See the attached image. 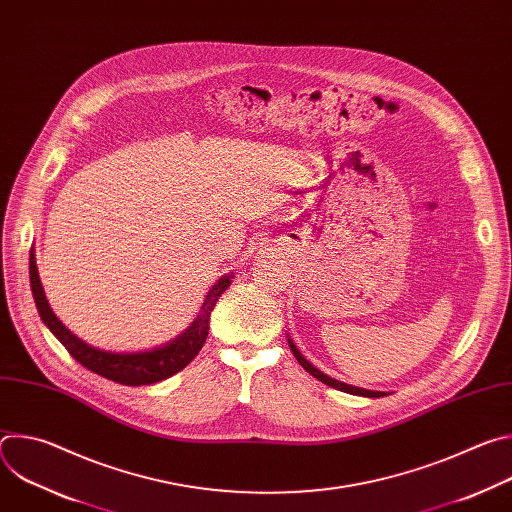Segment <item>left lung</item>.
I'll use <instances>...</instances> for the list:
<instances>
[{
    "label": "left lung",
    "mask_w": 512,
    "mask_h": 512,
    "mask_svg": "<svg viewBox=\"0 0 512 512\" xmlns=\"http://www.w3.org/2000/svg\"><path fill=\"white\" fill-rule=\"evenodd\" d=\"M289 342V348H291V352H294V356L298 358V362L302 364V367L312 375V377H316L318 381H322L324 385H328V387H332V389H338V391H344V393H350V395H360V397H385L387 393H381V391H367V389H358V387H352V385H346V383H340V381H336V379H332V377H328V375H324L322 371H318L314 364H310L304 356H302V352L296 348V344L291 342V340H287Z\"/></svg>",
    "instance_id": "1"
}]
</instances>
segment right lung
<instances>
[{
  "label": "right lung",
  "mask_w": 512,
  "mask_h": 512,
  "mask_svg": "<svg viewBox=\"0 0 512 512\" xmlns=\"http://www.w3.org/2000/svg\"><path fill=\"white\" fill-rule=\"evenodd\" d=\"M30 255H32L30 257V285H32V296H34V302H36L42 322L62 342V346L68 350V354L77 362H81L85 369H89L109 381H115L119 385H127V387L154 385V383L164 381L188 367V364L194 360V356L200 352V348L206 342L208 320H210V312H212L216 300L221 298V294H225L227 287L231 285V279H233V275H225L218 279L216 285H212L198 318L172 344H168L164 348L150 350V352L115 354V352H105V350L89 346L87 342H83L81 338L72 334L54 316V312L50 310L46 296H44V289H42L36 261H34V253L30 251Z\"/></svg>",
  "instance_id": "1"
}]
</instances>
